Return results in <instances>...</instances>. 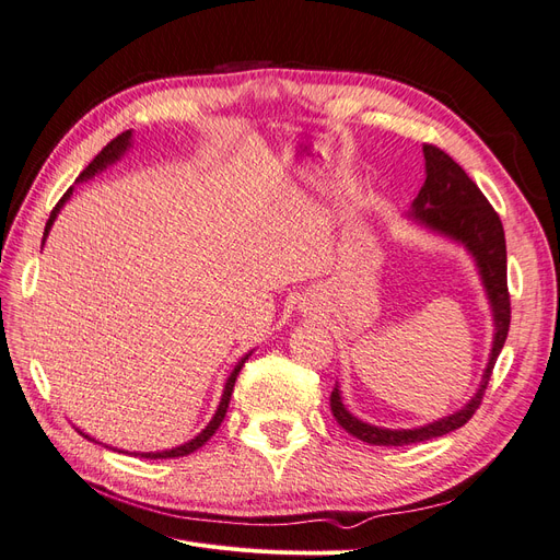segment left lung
<instances>
[{"mask_svg": "<svg viewBox=\"0 0 560 560\" xmlns=\"http://www.w3.org/2000/svg\"><path fill=\"white\" fill-rule=\"evenodd\" d=\"M422 156H425V184L420 186L409 217L420 226L442 233L455 243H463L474 257V261H477L479 276L490 301V308H493V322H495L493 350H490L479 389L474 393V397L463 406V409L442 420H434L430 425L413 428V430L376 428V425H369V422H362L360 418H354L346 409V404L341 399V389L336 385L329 397L336 422L348 434L358 436L360 442H366L371 446L418 444V442H428V439L444 436L457 428H463L465 422L474 416V411L479 409L490 374H493V366L498 362V354L502 352V346L506 341V331H510V319H512L510 290H506V245H504V229L498 212L481 194L479 186L467 177V173L446 154V151H442L434 144H422Z\"/></svg>", "mask_w": 560, "mask_h": 560, "instance_id": "left-lung-1", "label": "left lung"}]
</instances>
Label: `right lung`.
I'll use <instances>...</instances> for the list:
<instances>
[{"mask_svg":"<svg viewBox=\"0 0 560 560\" xmlns=\"http://www.w3.org/2000/svg\"><path fill=\"white\" fill-rule=\"evenodd\" d=\"M130 138H132V130H126V132L118 135V138H114V140H112L103 151H100V154L89 163V167L79 175V179H77V182H83V179H91V177H95L97 173H103L107 165H112V163H116L118 159H121V156L126 154V151H128V147H130ZM70 196H72V189H67V194L60 198L58 206H56L54 210H50V217H48L46 229H44V241H46V235H48L50 226H54V222H56V217H58L60 208L65 206V200L70 198ZM247 358H249V354H245V358H243L238 364H235V369L231 371V376H229V381H226V385H224L222 401H219L217 411H214L212 420L208 422V428H206V430H202L198 436H194L191 442H186V444H182V446H177V448H171V451H156V453H138V455H142V457H151V460H159V457H182V455H189V453L198 451L202 444H206L208 439L219 430V425H222V420H224L226 409H229V401H231V393H233L235 378H238L241 369H243V364H245V360H247ZM79 434H83V432H79ZM83 436L91 439L89 434H83ZM91 442H93V439H91Z\"/></svg>","mask_w":560,"mask_h":560,"instance_id":"add662e5","label":"right lung"}]
</instances>
